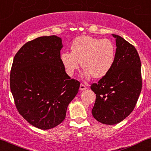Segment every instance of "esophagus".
Wrapping results in <instances>:
<instances>
[{
	"label": "esophagus",
	"mask_w": 151,
	"mask_h": 151,
	"mask_svg": "<svg viewBox=\"0 0 151 151\" xmlns=\"http://www.w3.org/2000/svg\"><path fill=\"white\" fill-rule=\"evenodd\" d=\"M86 89H87V88H86V86L85 85H83V84H81V85H80L79 90H81V91H83V90H86Z\"/></svg>",
	"instance_id": "1"
}]
</instances>
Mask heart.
<instances>
[{"instance_id": "1", "label": "heart", "mask_w": 151, "mask_h": 151, "mask_svg": "<svg viewBox=\"0 0 151 151\" xmlns=\"http://www.w3.org/2000/svg\"><path fill=\"white\" fill-rule=\"evenodd\" d=\"M71 51L61 55V61L66 74L72 77L81 62L84 68L81 76L86 79H90L92 76L95 79L105 77L111 70L115 58V47L111 41L88 36L74 39Z\"/></svg>"}]
</instances>
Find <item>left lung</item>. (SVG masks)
<instances>
[{"label": "left lung", "mask_w": 151, "mask_h": 151, "mask_svg": "<svg viewBox=\"0 0 151 151\" xmlns=\"http://www.w3.org/2000/svg\"><path fill=\"white\" fill-rule=\"evenodd\" d=\"M112 35L116 46L113 65L90 87L96 94L92 115L108 125L119 123L131 113L142 86L141 61L135 47L120 36Z\"/></svg>", "instance_id": "1"}]
</instances>
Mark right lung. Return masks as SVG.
I'll return each mask as SVG.
<instances>
[{"label": "right lung", "instance_id": "obj_1", "mask_svg": "<svg viewBox=\"0 0 151 151\" xmlns=\"http://www.w3.org/2000/svg\"><path fill=\"white\" fill-rule=\"evenodd\" d=\"M62 39L41 37L27 42L16 54L10 89L18 111L31 125L48 130L65 119L68 106L80 83L66 74L61 61Z\"/></svg>", "mask_w": 151, "mask_h": 151}]
</instances>
